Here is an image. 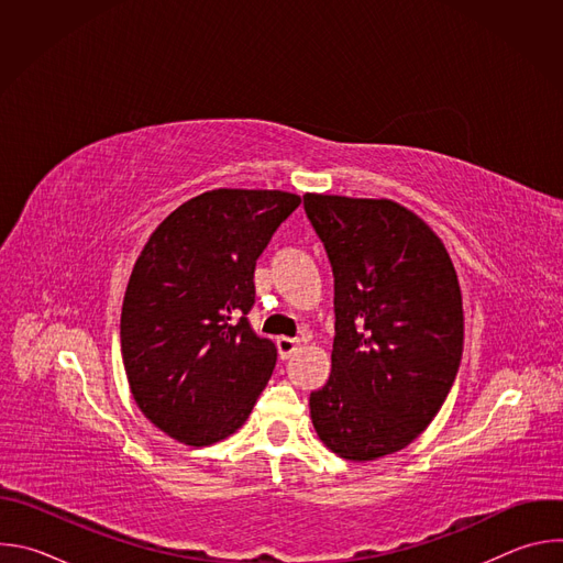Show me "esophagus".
Here are the masks:
<instances>
[{"mask_svg":"<svg viewBox=\"0 0 563 563\" xmlns=\"http://www.w3.org/2000/svg\"><path fill=\"white\" fill-rule=\"evenodd\" d=\"M298 345H300V341L289 339V336H278V339H276V347H278V354H280L283 361L289 358V356L298 350Z\"/></svg>","mask_w":563,"mask_h":563,"instance_id":"esophagus-1","label":"esophagus"}]
</instances>
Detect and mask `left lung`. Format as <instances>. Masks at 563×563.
<instances>
[{"instance_id": "left-lung-1", "label": "left lung", "mask_w": 563, "mask_h": 563, "mask_svg": "<svg viewBox=\"0 0 563 563\" xmlns=\"http://www.w3.org/2000/svg\"><path fill=\"white\" fill-rule=\"evenodd\" d=\"M334 276L328 383L309 394L332 452L372 461L437 417L463 356V302L439 235L391 200L302 196Z\"/></svg>"}]
</instances>
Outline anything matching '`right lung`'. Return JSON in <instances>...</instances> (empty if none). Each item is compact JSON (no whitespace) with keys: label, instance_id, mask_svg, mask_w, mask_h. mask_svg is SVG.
<instances>
[{"label":"right lung","instance_id":"add662e5","mask_svg":"<svg viewBox=\"0 0 563 563\" xmlns=\"http://www.w3.org/2000/svg\"><path fill=\"white\" fill-rule=\"evenodd\" d=\"M287 191L216 189L167 216L144 245L122 302L126 378L144 417L189 445L243 426L276 345L254 332V269L298 209Z\"/></svg>","mask_w":563,"mask_h":563}]
</instances>
